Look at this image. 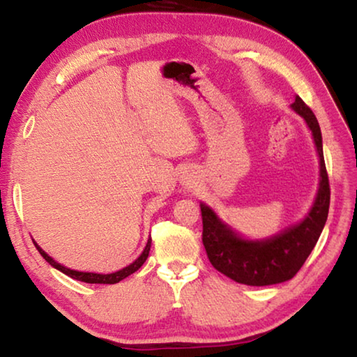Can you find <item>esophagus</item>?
<instances>
[{"instance_id":"esophagus-1","label":"esophagus","mask_w":357,"mask_h":357,"mask_svg":"<svg viewBox=\"0 0 357 357\" xmlns=\"http://www.w3.org/2000/svg\"><path fill=\"white\" fill-rule=\"evenodd\" d=\"M181 184H183L184 187H192L195 184V176L190 173L183 174V178H181Z\"/></svg>"}]
</instances>
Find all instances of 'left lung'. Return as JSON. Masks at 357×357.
<instances>
[{
	"label": "left lung",
	"mask_w": 357,
	"mask_h": 357,
	"mask_svg": "<svg viewBox=\"0 0 357 357\" xmlns=\"http://www.w3.org/2000/svg\"><path fill=\"white\" fill-rule=\"evenodd\" d=\"M291 109L303 119L319 156V188L305 218L268 238H246L222 221L211 206L201 202L202 244L212 266L234 282L269 286L291 280L316 246L330 208V183L325 169L322 132L310 107L296 96Z\"/></svg>",
	"instance_id": "1"
}]
</instances>
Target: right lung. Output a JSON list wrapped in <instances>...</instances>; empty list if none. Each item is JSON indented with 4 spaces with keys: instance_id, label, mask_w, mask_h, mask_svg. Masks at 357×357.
I'll return each instance as SVG.
<instances>
[{
    "instance_id": "obj_1",
    "label": "right lung",
    "mask_w": 357,
    "mask_h": 357,
    "mask_svg": "<svg viewBox=\"0 0 357 357\" xmlns=\"http://www.w3.org/2000/svg\"><path fill=\"white\" fill-rule=\"evenodd\" d=\"M35 248L38 249V252L41 254V257L45 258V260L51 264L52 268H55L57 271L63 272V274H66L68 277L74 278V280H79V282H85V283H100V284H114V283H119L121 280H123V278H127L128 275H131L132 272H136L139 268L142 266V264L145 263L146 257H149L150 254V248H151V238H149V241H146V246L145 249L142 250V254L139 255L135 261H132L131 264H128V266H125L123 269L121 271H116V272H111V274H99V272H82V271H75V269H69L66 266H63V264H60L59 261H55L52 257H49L43 249H41L37 243L33 241Z\"/></svg>"
}]
</instances>
